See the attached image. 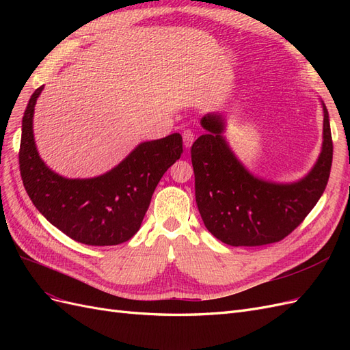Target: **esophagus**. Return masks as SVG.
<instances>
[{
  "label": "esophagus",
  "instance_id": "34e87169",
  "mask_svg": "<svg viewBox=\"0 0 350 350\" xmlns=\"http://www.w3.org/2000/svg\"><path fill=\"white\" fill-rule=\"evenodd\" d=\"M183 139H184V146L185 147H191V144L194 143V133L191 130H184Z\"/></svg>",
  "mask_w": 350,
  "mask_h": 350
}]
</instances>
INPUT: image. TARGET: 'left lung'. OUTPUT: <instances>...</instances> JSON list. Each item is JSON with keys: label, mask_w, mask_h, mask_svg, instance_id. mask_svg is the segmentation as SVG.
<instances>
[{"label": "left lung", "mask_w": 350, "mask_h": 350, "mask_svg": "<svg viewBox=\"0 0 350 350\" xmlns=\"http://www.w3.org/2000/svg\"><path fill=\"white\" fill-rule=\"evenodd\" d=\"M323 147L311 172L298 183H269L250 174L221 135L219 113L201 118L206 134L191 147L196 201L206 228L232 247L279 242L298 228L323 196L333 161L328 112L323 103Z\"/></svg>", "instance_id": "1"}]
</instances>
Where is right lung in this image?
Masks as SVG:
<instances>
[{"label":"right lung","instance_id":"add662e5","mask_svg":"<svg viewBox=\"0 0 350 350\" xmlns=\"http://www.w3.org/2000/svg\"><path fill=\"white\" fill-rule=\"evenodd\" d=\"M40 86L31 94L22 122L18 163L31 203L62 234L94 247L118 245L140 229L163 174L183 153V137L174 133L144 142L109 172L68 179L42 162L33 137V112Z\"/></svg>","mask_w":350,"mask_h":350}]
</instances>
